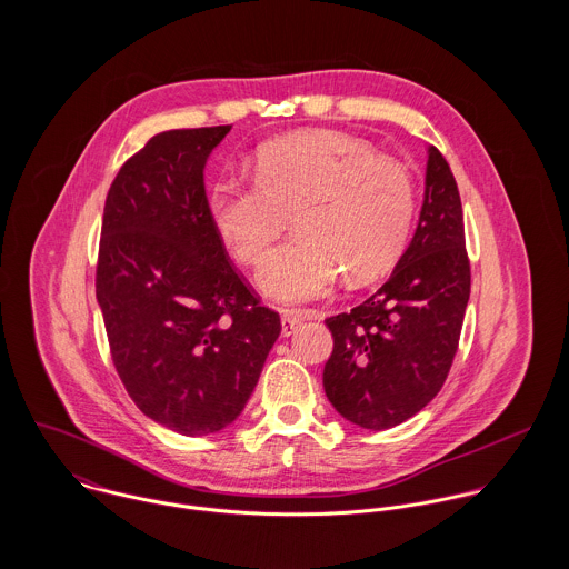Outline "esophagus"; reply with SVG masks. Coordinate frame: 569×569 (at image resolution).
Here are the masks:
<instances>
[{"label": "esophagus", "mask_w": 569, "mask_h": 569, "mask_svg": "<svg viewBox=\"0 0 569 569\" xmlns=\"http://www.w3.org/2000/svg\"><path fill=\"white\" fill-rule=\"evenodd\" d=\"M305 318H307V316H302V313H298V311L284 313V316H282V335H284V337L293 335V332L298 330V326L302 325Z\"/></svg>", "instance_id": "34e87169"}]
</instances>
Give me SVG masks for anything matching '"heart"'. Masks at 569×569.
Wrapping results in <instances>:
<instances>
[{"instance_id": "heart-1", "label": "heart", "mask_w": 569, "mask_h": 569, "mask_svg": "<svg viewBox=\"0 0 569 569\" xmlns=\"http://www.w3.org/2000/svg\"><path fill=\"white\" fill-rule=\"evenodd\" d=\"M253 183L217 181L208 192L212 228L243 264H258L287 228L296 234L271 251L258 287L282 305L326 296L339 271L368 280L406 249L416 208L403 163L337 131H300L264 142Z\"/></svg>"}]
</instances>
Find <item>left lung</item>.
<instances>
[{
	"label": "left lung",
	"instance_id": "1",
	"mask_svg": "<svg viewBox=\"0 0 569 569\" xmlns=\"http://www.w3.org/2000/svg\"><path fill=\"white\" fill-rule=\"evenodd\" d=\"M469 293L458 183L442 153L429 147L425 201L406 253L375 296L326 320L332 332L328 401L346 420L375 431L418 413L451 370Z\"/></svg>",
	"mask_w": 569,
	"mask_h": 569
}]
</instances>
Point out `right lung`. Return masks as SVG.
<instances>
[{
	"label": "right lung",
	"mask_w": 569,
	"mask_h": 569,
	"mask_svg": "<svg viewBox=\"0 0 569 569\" xmlns=\"http://www.w3.org/2000/svg\"><path fill=\"white\" fill-rule=\"evenodd\" d=\"M230 129L153 136L102 214L96 298L116 372L142 413L183 436L239 418L282 328L210 221L203 168Z\"/></svg>",
	"instance_id": "1"
}]
</instances>
